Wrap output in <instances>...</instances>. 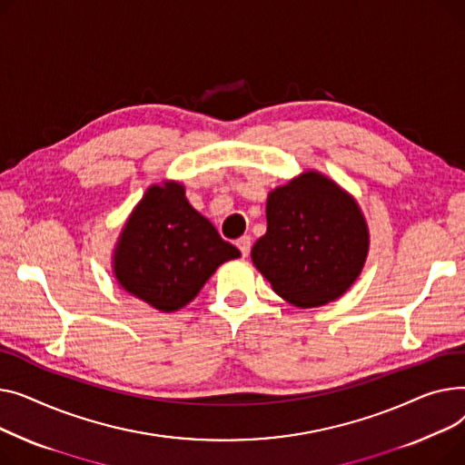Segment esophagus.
<instances>
[{"label": "esophagus", "instance_id": "obj_1", "mask_svg": "<svg viewBox=\"0 0 465 465\" xmlns=\"http://www.w3.org/2000/svg\"><path fill=\"white\" fill-rule=\"evenodd\" d=\"M236 245H238V250H240L242 257H248V255H250V252H252V236L243 234L242 238H238Z\"/></svg>", "mask_w": 465, "mask_h": 465}]
</instances>
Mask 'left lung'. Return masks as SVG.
<instances>
[{
    "label": "left lung",
    "mask_w": 465,
    "mask_h": 465,
    "mask_svg": "<svg viewBox=\"0 0 465 465\" xmlns=\"http://www.w3.org/2000/svg\"><path fill=\"white\" fill-rule=\"evenodd\" d=\"M266 222L252 259L287 302L322 306L359 278L368 229L359 204L329 178L306 173L272 191Z\"/></svg>",
    "instance_id": "8db88e82"
}]
</instances>
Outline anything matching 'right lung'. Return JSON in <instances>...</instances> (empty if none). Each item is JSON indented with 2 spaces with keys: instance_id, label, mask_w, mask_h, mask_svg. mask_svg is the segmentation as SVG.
Segmentation results:
<instances>
[{
  "instance_id": "1",
  "label": "right lung",
  "mask_w": 465,
  "mask_h": 465,
  "mask_svg": "<svg viewBox=\"0 0 465 465\" xmlns=\"http://www.w3.org/2000/svg\"><path fill=\"white\" fill-rule=\"evenodd\" d=\"M240 257L185 199L183 185H153L120 236L114 272L120 285L161 312L197 296L215 268Z\"/></svg>"
}]
</instances>
